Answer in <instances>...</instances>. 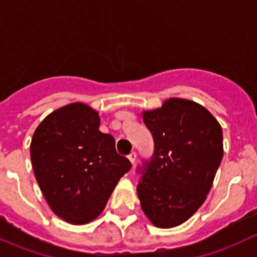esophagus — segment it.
Wrapping results in <instances>:
<instances>
[{
    "mask_svg": "<svg viewBox=\"0 0 257 257\" xmlns=\"http://www.w3.org/2000/svg\"><path fill=\"white\" fill-rule=\"evenodd\" d=\"M136 157H137V153L135 152V151H132V152L130 153V155H128V160H130V162H131V163H135V161H136Z\"/></svg>",
    "mask_w": 257,
    "mask_h": 257,
    "instance_id": "obj_1",
    "label": "esophagus"
}]
</instances>
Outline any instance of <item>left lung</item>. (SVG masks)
I'll return each instance as SVG.
<instances>
[{"instance_id":"obj_1","label":"left lung","mask_w":257,"mask_h":257,"mask_svg":"<svg viewBox=\"0 0 257 257\" xmlns=\"http://www.w3.org/2000/svg\"><path fill=\"white\" fill-rule=\"evenodd\" d=\"M142 117L155 148L136 169L141 208L156 226H177L207 198L223 160V131L205 107L189 100L169 99Z\"/></svg>"}]
</instances>
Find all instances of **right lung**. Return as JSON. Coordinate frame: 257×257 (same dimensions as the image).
<instances>
[{
	"instance_id": "right-lung-1",
	"label": "right lung",
	"mask_w": 257,
	"mask_h": 257,
	"mask_svg": "<svg viewBox=\"0 0 257 257\" xmlns=\"http://www.w3.org/2000/svg\"><path fill=\"white\" fill-rule=\"evenodd\" d=\"M99 126L96 111L75 102L47 116L32 139L37 182L50 209L70 224L94 220L132 166Z\"/></svg>"
}]
</instances>
